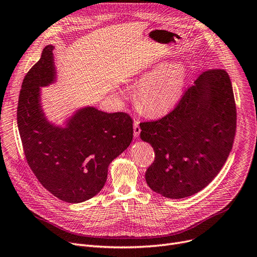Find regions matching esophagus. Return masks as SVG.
Here are the masks:
<instances>
[{
    "label": "esophagus",
    "instance_id": "esophagus-1",
    "mask_svg": "<svg viewBox=\"0 0 257 257\" xmlns=\"http://www.w3.org/2000/svg\"><path fill=\"white\" fill-rule=\"evenodd\" d=\"M141 133V127H140V121L135 120V124H133V136L135 138H138Z\"/></svg>",
    "mask_w": 257,
    "mask_h": 257
}]
</instances>
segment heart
<instances>
[{
  "instance_id": "1",
  "label": "heart",
  "mask_w": 257,
  "mask_h": 257,
  "mask_svg": "<svg viewBox=\"0 0 257 257\" xmlns=\"http://www.w3.org/2000/svg\"><path fill=\"white\" fill-rule=\"evenodd\" d=\"M188 66L183 60L160 64L140 74L136 104L145 114L164 115L173 110L183 97Z\"/></svg>"
}]
</instances>
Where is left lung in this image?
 I'll list each match as a JSON object with an SVG mask.
<instances>
[{"label":"left lung","mask_w":257,"mask_h":257,"mask_svg":"<svg viewBox=\"0 0 257 257\" xmlns=\"http://www.w3.org/2000/svg\"><path fill=\"white\" fill-rule=\"evenodd\" d=\"M140 127L141 139L155 153L145 174L150 189L175 199L203 190L225 165L235 136L236 108L228 73H202L172 112Z\"/></svg>","instance_id":"obj_1"}]
</instances>
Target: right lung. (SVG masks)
<instances>
[{"mask_svg":"<svg viewBox=\"0 0 257 257\" xmlns=\"http://www.w3.org/2000/svg\"><path fill=\"white\" fill-rule=\"evenodd\" d=\"M52 45L24 77L18 127L27 163L43 187L67 203H82L102 190L108 167L133 138L131 117L93 106L75 109L63 125L49 120L41 104L42 88L57 81Z\"/></svg>","mask_w":257,"mask_h":257,"instance_id":"obj_1","label":"right lung"}]
</instances>
